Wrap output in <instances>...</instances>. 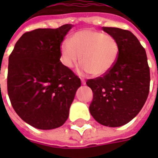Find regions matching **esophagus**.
Instances as JSON below:
<instances>
[{
    "instance_id": "obj_1",
    "label": "esophagus",
    "mask_w": 158,
    "mask_h": 158,
    "mask_svg": "<svg viewBox=\"0 0 158 158\" xmlns=\"http://www.w3.org/2000/svg\"><path fill=\"white\" fill-rule=\"evenodd\" d=\"M81 82H82V84H86V82H85V79H83V78H81Z\"/></svg>"
}]
</instances>
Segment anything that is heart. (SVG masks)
Returning <instances> with one entry per match:
<instances>
[{
  "instance_id": "b5f03b06",
  "label": "heart",
  "mask_w": 158,
  "mask_h": 158,
  "mask_svg": "<svg viewBox=\"0 0 158 158\" xmlns=\"http://www.w3.org/2000/svg\"><path fill=\"white\" fill-rule=\"evenodd\" d=\"M61 61L72 69L80 62L82 69L94 76L110 71L117 61L120 45L114 36L94 29H84L66 39L60 45Z\"/></svg>"
}]
</instances>
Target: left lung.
<instances>
[{
    "mask_svg": "<svg viewBox=\"0 0 158 158\" xmlns=\"http://www.w3.org/2000/svg\"><path fill=\"white\" fill-rule=\"evenodd\" d=\"M102 29L117 39L120 53L108 73L87 80L94 94L89 111L101 125L119 127L134 119L144 105L149 93V66L145 49L130 31Z\"/></svg>",
    "mask_w": 158,
    "mask_h": 158,
    "instance_id": "8db88e82",
    "label": "left lung"
}]
</instances>
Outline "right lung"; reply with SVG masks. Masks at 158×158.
<instances>
[{
    "label": "right lung",
    "instance_id": "1",
    "mask_svg": "<svg viewBox=\"0 0 158 158\" xmlns=\"http://www.w3.org/2000/svg\"><path fill=\"white\" fill-rule=\"evenodd\" d=\"M73 27L26 32L9 56L7 91L14 110L39 130L61 126L81 85L79 77L62 64L60 45Z\"/></svg>",
    "mask_w": 158,
    "mask_h": 158
}]
</instances>
